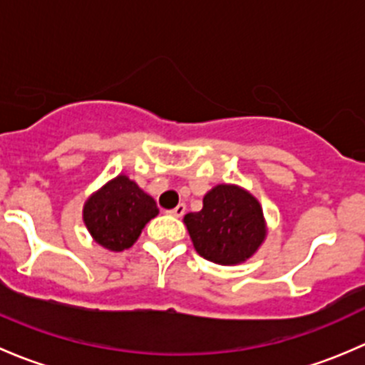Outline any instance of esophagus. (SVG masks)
<instances>
[{
    "label": "esophagus",
    "mask_w": 365,
    "mask_h": 365,
    "mask_svg": "<svg viewBox=\"0 0 365 365\" xmlns=\"http://www.w3.org/2000/svg\"><path fill=\"white\" fill-rule=\"evenodd\" d=\"M185 212H187L185 203H180L178 206H176V208H173L169 213H171V215H175V217H183V215H185Z\"/></svg>",
    "instance_id": "34e87169"
}]
</instances>
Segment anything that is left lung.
Here are the masks:
<instances>
[{"mask_svg":"<svg viewBox=\"0 0 365 365\" xmlns=\"http://www.w3.org/2000/svg\"><path fill=\"white\" fill-rule=\"evenodd\" d=\"M194 249L217 264H238L257 252L267 238L259 201L244 187L220 183L203 197L200 212L183 217Z\"/></svg>","mask_w":365,"mask_h":365,"instance_id":"obj_1","label":"left lung"}]
</instances>
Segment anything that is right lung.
Wrapping results in <instances>:
<instances>
[{"label":"right lung","instance_id":"obj_1","mask_svg":"<svg viewBox=\"0 0 365 365\" xmlns=\"http://www.w3.org/2000/svg\"><path fill=\"white\" fill-rule=\"evenodd\" d=\"M159 215L155 200L127 175L109 180L83 206V220L91 238L108 251L132 247L143 227Z\"/></svg>","mask_w":365,"mask_h":365}]
</instances>
